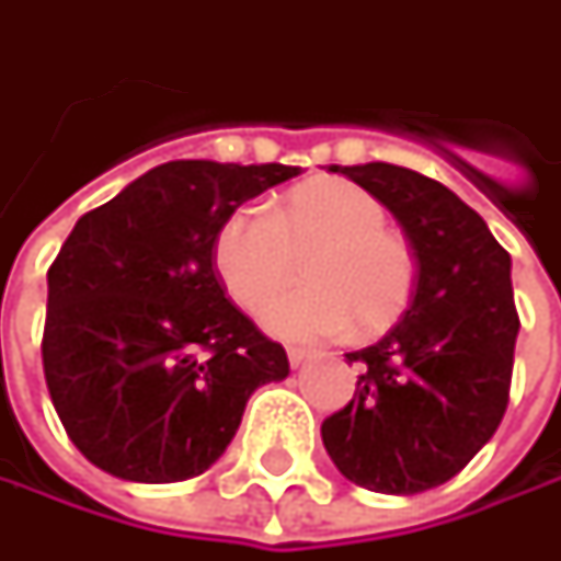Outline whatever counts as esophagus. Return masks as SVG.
<instances>
[{
  "mask_svg": "<svg viewBox=\"0 0 561 561\" xmlns=\"http://www.w3.org/2000/svg\"><path fill=\"white\" fill-rule=\"evenodd\" d=\"M287 358H290L293 368H299L302 362H309V358H312V353H309V350H299V346H290V350H287Z\"/></svg>",
  "mask_w": 561,
  "mask_h": 561,
  "instance_id": "obj_1",
  "label": "esophagus"
}]
</instances>
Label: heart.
Instances as JSON below:
<instances>
[{
	"label": "heart",
	"mask_w": 561,
	"mask_h": 561,
	"mask_svg": "<svg viewBox=\"0 0 561 561\" xmlns=\"http://www.w3.org/2000/svg\"><path fill=\"white\" fill-rule=\"evenodd\" d=\"M387 208L365 186L321 178L296 186L271 211L243 205L215 237V268L233 302L255 309L293 277L306 255V287L262 312L271 334L321 340L350 331L380 334L405 312L415 290V252L387 230Z\"/></svg>",
	"instance_id": "obj_1"
}]
</instances>
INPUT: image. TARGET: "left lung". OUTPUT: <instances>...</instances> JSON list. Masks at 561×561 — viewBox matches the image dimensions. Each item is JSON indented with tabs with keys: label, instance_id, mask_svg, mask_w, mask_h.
Masks as SVG:
<instances>
[{
	"label": "left lung",
	"instance_id": "obj_1",
	"mask_svg": "<svg viewBox=\"0 0 561 561\" xmlns=\"http://www.w3.org/2000/svg\"><path fill=\"white\" fill-rule=\"evenodd\" d=\"M331 171L393 211L419 271L397 324L346 356L362 365L356 397L324 419L321 440L346 481L412 496L456 478L506 415L518 336L512 259L474 208L419 171Z\"/></svg>",
	"mask_w": 561,
	"mask_h": 561
}]
</instances>
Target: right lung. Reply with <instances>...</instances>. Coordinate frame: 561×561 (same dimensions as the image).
I'll return each mask as SVG.
<instances>
[{
	"mask_svg": "<svg viewBox=\"0 0 561 561\" xmlns=\"http://www.w3.org/2000/svg\"><path fill=\"white\" fill-rule=\"evenodd\" d=\"M293 164L168 162L87 211L49 268L43 371L90 462L137 484L203 474L249 397L290 375L280 343L225 296L215 237Z\"/></svg>",
	"mask_w": 561,
	"mask_h": 561,
	"instance_id": "obj_1",
	"label": "right lung"
}]
</instances>
